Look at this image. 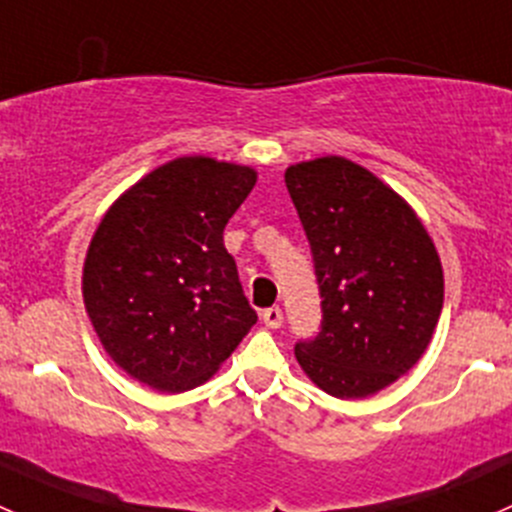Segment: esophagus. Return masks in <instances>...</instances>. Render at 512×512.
Instances as JSON below:
<instances>
[{"instance_id":"34e87169","label":"esophagus","mask_w":512,"mask_h":512,"mask_svg":"<svg viewBox=\"0 0 512 512\" xmlns=\"http://www.w3.org/2000/svg\"><path fill=\"white\" fill-rule=\"evenodd\" d=\"M282 309L280 307H267L262 309V322L267 324L270 329H280L282 327Z\"/></svg>"}]
</instances>
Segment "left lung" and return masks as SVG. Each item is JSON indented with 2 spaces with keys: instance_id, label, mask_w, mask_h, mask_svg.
I'll return each instance as SVG.
<instances>
[{
  "instance_id": "left-lung-1",
  "label": "left lung",
  "mask_w": 512,
  "mask_h": 512,
  "mask_svg": "<svg viewBox=\"0 0 512 512\" xmlns=\"http://www.w3.org/2000/svg\"><path fill=\"white\" fill-rule=\"evenodd\" d=\"M285 183L322 297V327L294 356L322 391L364 399L426 352L443 307L441 260L409 203L352 160L289 165Z\"/></svg>"
}]
</instances>
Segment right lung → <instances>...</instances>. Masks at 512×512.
<instances>
[{"label":"right lung","mask_w":512,"mask_h":512,"mask_svg":"<svg viewBox=\"0 0 512 512\" xmlns=\"http://www.w3.org/2000/svg\"><path fill=\"white\" fill-rule=\"evenodd\" d=\"M255 183L247 165L175 158L103 215L86 252L84 304L133 379L170 394L195 389L257 322L223 242Z\"/></svg>","instance_id":"1"}]
</instances>
